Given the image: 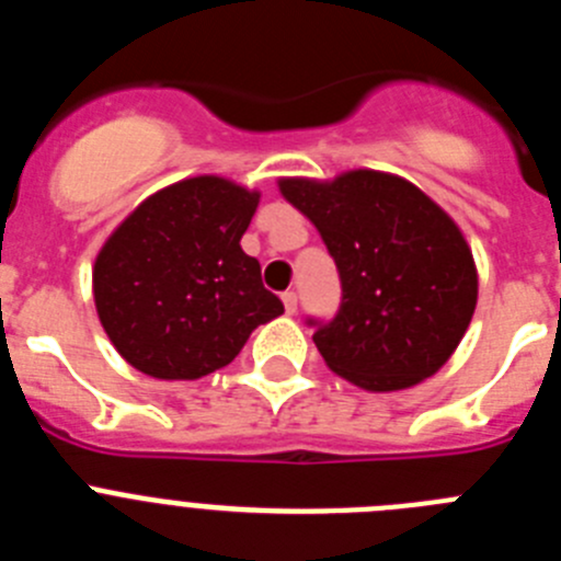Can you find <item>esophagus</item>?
Segmentation results:
<instances>
[{"mask_svg":"<svg viewBox=\"0 0 561 561\" xmlns=\"http://www.w3.org/2000/svg\"><path fill=\"white\" fill-rule=\"evenodd\" d=\"M280 300H284L286 314H295V311H297V295H295V291H284V297H280Z\"/></svg>","mask_w":561,"mask_h":561,"instance_id":"esophagus-1","label":"esophagus"}]
</instances>
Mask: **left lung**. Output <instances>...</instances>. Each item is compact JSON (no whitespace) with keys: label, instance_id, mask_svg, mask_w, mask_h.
I'll return each instance as SVG.
<instances>
[{"label":"left lung","instance_id":"left-lung-1","mask_svg":"<svg viewBox=\"0 0 561 561\" xmlns=\"http://www.w3.org/2000/svg\"><path fill=\"white\" fill-rule=\"evenodd\" d=\"M277 187L334 257L342 304L314 345L370 393L413 388L447 365L478 306V266L453 216L396 173L356 168Z\"/></svg>","mask_w":561,"mask_h":561}]
</instances>
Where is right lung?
<instances>
[{"label": "right lung", "mask_w": 561, "mask_h": 561, "mask_svg": "<svg viewBox=\"0 0 561 561\" xmlns=\"http://www.w3.org/2000/svg\"><path fill=\"white\" fill-rule=\"evenodd\" d=\"M261 193L202 173L128 213L92 266L101 325L140 374L191 381L225 368L257 325L284 314L241 236Z\"/></svg>", "instance_id": "add662e5"}]
</instances>
